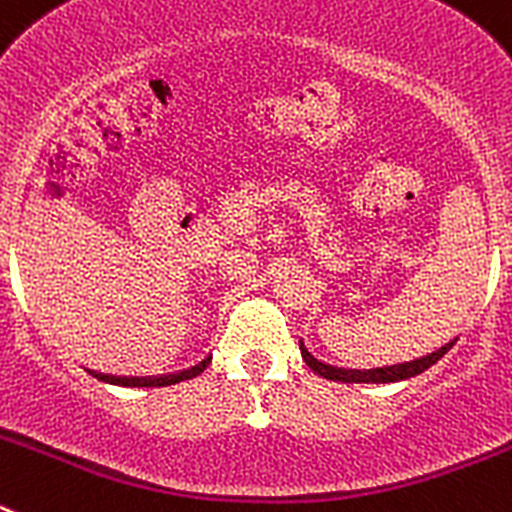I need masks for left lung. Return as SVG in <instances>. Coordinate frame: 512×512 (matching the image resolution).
Returning a JSON list of instances; mask_svg holds the SVG:
<instances>
[{
	"label": "left lung",
	"mask_w": 512,
	"mask_h": 512,
	"mask_svg": "<svg viewBox=\"0 0 512 512\" xmlns=\"http://www.w3.org/2000/svg\"><path fill=\"white\" fill-rule=\"evenodd\" d=\"M456 341H449L446 346H441L438 351L428 356H420V359L405 361V364H392V366H377V369H341V366H330L325 361L315 359L305 348V343L300 341V351L305 364L310 366L312 372L318 374V377L330 379V382H343V384H390V382H402V379L418 377L423 374L425 369H431L443 354H449L451 346Z\"/></svg>",
	"instance_id": "obj_1"
}]
</instances>
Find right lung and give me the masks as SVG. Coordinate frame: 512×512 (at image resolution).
I'll use <instances>...</instances> for the list:
<instances>
[{
	"label": "right lung",
	"mask_w": 512,
	"mask_h": 512,
	"mask_svg": "<svg viewBox=\"0 0 512 512\" xmlns=\"http://www.w3.org/2000/svg\"><path fill=\"white\" fill-rule=\"evenodd\" d=\"M212 356H205L200 364L189 366V369H182V372H171V374H156V377H115V374H102V372H92L87 369L92 377H97L99 382H107V384H120V387H169V384L176 382H184V379H192L197 374H202L210 364Z\"/></svg>",
	"instance_id": "add662e5"
}]
</instances>
